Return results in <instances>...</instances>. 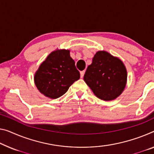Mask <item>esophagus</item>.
Returning a JSON list of instances; mask_svg holds the SVG:
<instances>
[{"mask_svg": "<svg viewBox=\"0 0 154 154\" xmlns=\"http://www.w3.org/2000/svg\"><path fill=\"white\" fill-rule=\"evenodd\" d=\"M85 70H83V71H81V72H80V78H83V76H84V74H85Z\"/></svg>", "mask_w": 154, "mask_h": 154, "instance_id": "obj_1", "label": "esophagus"}]
</instances>
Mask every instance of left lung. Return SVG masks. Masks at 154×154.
Returning a JSON list of instances; mask_svg holds the SVG:
<instances>
[{"label":"left lung","instance_id":"left-lung-1","mask_svg":"<svg viewBox=\"0 0 154 154\" xmlns=\"http://www.w3.org/2000/svg\"><path fill=\"white\" fill-rule=\"evenodd\" d=\"M127 73L119 58L105 51H98L87 68L84 80L94 94L103 100H112L125 88Z\"/></svg>","mask_w":154,"mask_h":154}]
</instances>
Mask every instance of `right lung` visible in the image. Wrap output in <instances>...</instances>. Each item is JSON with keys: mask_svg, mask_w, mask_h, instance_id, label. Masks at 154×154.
<instances>
[{"mask_svg": "<svg viewBox=\"0 0 154 154\" xmlns=\"http://www.w3.org/2000/svg\"><path fill=\"white\" fill-rule=\"evenodd\" d=\"M69 52L67 49L52 51L35 73L37 89L48 98L55 99L62 96L80 79V72Z\"/></svg>", "mask_w": 154, "mask_h": 154, "instance_id": "add662e5", "label": "right lung"}]
</instances>
